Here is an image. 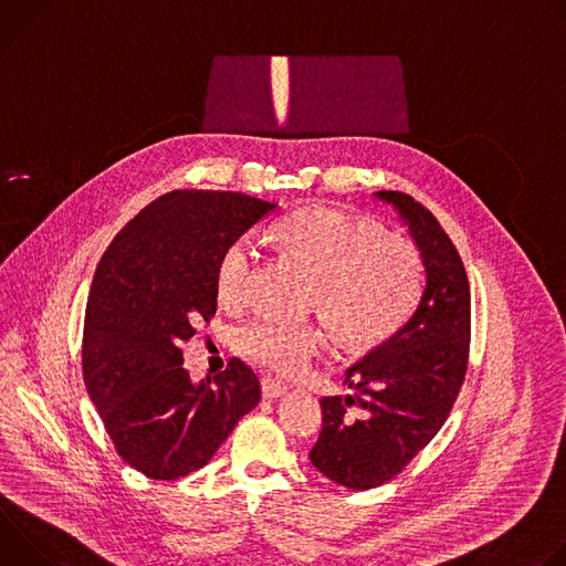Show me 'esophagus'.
I'll list each match as a JSON object with an SVG mask.
<instances>
[{"instance_id": "esophagus-1", "label": "esophagus", "mask_w": 566, "mask_h": 566, "mask_svg": "<svg viewBox=\"0 0 566 566\" xmlns=\"http://www.w3.org/2000/svg\"><path fill=\"white\" fill-rule=\"evenodd\" d=\"M286 385L282 382V380H275V378H264L262 380V394H264V398H269V400H273V398H280L282 394H286Z\"/></svg>"}]
</instances>
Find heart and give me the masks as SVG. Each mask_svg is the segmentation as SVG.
Segmentation results:
<instances>
[{
	"label": "heart",
	"mask_w": 566,
	"mask_h": 566,
	"mask_svg": "<svg viewBox=\"0 0 566 566\" xmlns=\"http://www.w3.org/2000/svg\"><path fill=\"white\" fill-rule=\"evenodd\" d=\"M284 244L317 275L315 306L322 308L338 340L354 349L380 345L415 311L423 289V262L410 241L382 234V228L343 210L311 208L280 223ZM258 249L239 237L217 262V295L228 306L251 295ZM325 347V332L311 322L258 317L239 332V349L277 371L297 374Z\"/></svg>",
	"instance_id": "b5f03b06"
}]
</instances>
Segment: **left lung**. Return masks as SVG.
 Wrapping results in <instances>:
<instances>
[{
    "label": "left lung",
    "instance_id": "1",
    "mask_svg": "<svg viewBox=\"0 0 566 566\" xmlns=\"http://www.w3.org/2000/svg\"><path fill=\"white\" fill-rule=\"evenodd\" d=\"M408 226L426 286L402 327L345 371L347 396H325L311 463L352 491L396 476L441 430L461 389L470 349V286L463 262L430 210L380 190Z\"/></svg>",
    "mask_w": 566,
    "mask_h": 566
}]
</instances>
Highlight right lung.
Listing matches in <instances>:
<instances>
[{
    "mask_svg": "<svg viewBox=\"0 0 566 566\" xmlns=\"http://www.w3.org/2000/svg\"><path fill=\"white\" fill-rule=\"evenodd\" d=\"M273 210L239 192L175 190L127 221L96 269L83 334L87 394L116 452L149 479L203 468L262 398L239 358L192 382L179 347L217 311L226 247Z\"/></svg>",
    "mask_w": 566,
    "mask_h": 566,
    "instance_id": "add662e5",
    "label": "right lung"
}]
</instances>
